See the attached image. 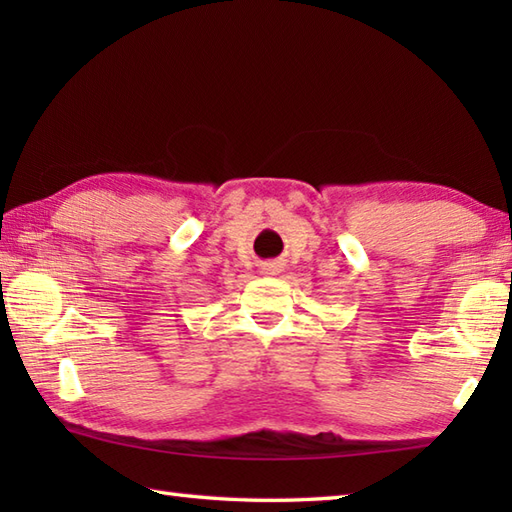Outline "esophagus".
I'll use <instances>...</instances> for the list:
<instances>
[{"label": "esophagus", "mask_w": 512, "mask_h": 512, "mask_svg": "<svg viewBox=\"0 0 512 512\" xmlns=\"http://www.w3.org/2000/svg\"><path fill=\"white\" fill-rule=\"evenodd\" d=\"M262 273L264 275H279L281 273V262H277V259H270V262H264L262 264Z\"/></svg>", "instance_id": "1"}]
</instances>
